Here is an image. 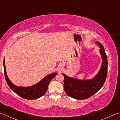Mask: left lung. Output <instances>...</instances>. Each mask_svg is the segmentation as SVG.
Listing matches in <instances>:
<instances>
[{
    "label": "left lung",
    "mask_w": 120,
    "mask_h": 120,
    "mask_svg": "<svg viewBox=\"0 0 120 120\" xmlns=\"http://www.w3.org/2000/svg\"><path fill=\"white\" fill-rule=\"evenodd\" d=\"M97 43L100 47V51L103 62L101 69L94 78L83 81L71 78L62 74L64 78V91L69 97L78 100L88 99L95 94L103 86L108 73L107 56L102 45L98 42Z\"/></svg>",
    "instance_id": "obj_1"
}]
</instances>
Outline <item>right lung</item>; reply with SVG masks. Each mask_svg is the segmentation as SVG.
<instances>
[{
  "instance_id": "obj_1",
  "label": "right lung",
  "mask_w": 120,
  "mask_h": 120,
  "mask_svg": "<svg viewBox=\"0 0 120 120\" xmlns=\"http://www.w3.org/2000/svg\"><path fill=\"white\" fill-rule=\"evenodd\" d=\"M4 68L6 81L9 88L19 96L28 100L37 99L45 95L48 90V87L50 82L57 75L56 73H54L47 75L40 82L33 86L19 87L12 84L8 79L6 71L5 59L4 60Z\"/></svg>"
}]
</instances>
